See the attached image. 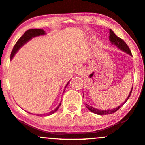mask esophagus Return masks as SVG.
<instances>
[{
    "instance_id": "esophagus-1",
    "label": "esophagus",
    "mask_w": 145,
    "mask_h": 145,
    "mask_svg": "<svg viewBox=\"0 0 145 145\" xmlns=\"http://www.w3.org/2000/svg\"><path fill=\"white\" fill-rule=\"evenodd\" d=\"M76 73H77V74H81V73H82V71H81V68L78 67L77 69H76Z\"/></svg>"
}]
</instances>
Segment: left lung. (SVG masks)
Returning a JSON list of instances; mask_svg holds the SVG:
<instances>
[{"instance_id":"left-lung-1","label":"left lung","mask_w":145,"mask_h":145,"mask_svg":"<svg viewBox=\"0 0 145 145\" xmlns=\"http://www.w3.org/2000/svg\"><path fill=\"white\" fill-rule=\"evenodd\" d=\"M109 40L110 42H111V44H113V45H115L116 47H118L119 49H120L121 50L123 51L124 52L127 53V54H130V56H132V53H131V51L130 48H129V47L127 46V45L126 43H125V41L123 40V39H121L120 37H117L116 35H115V34L114 33L113 30H111V29H110L109 30ZM132 89H133V87L132 88V89H131L130 93H129L128 96H127V98L125 99V101H124V103L123 104H121V105H120V106H117V108H113V109H109V110H99V109H97V108H93V107L89 106V105H87L86 104V106L87 107V108L88 109H89L90 111H91L92 113H95V114H97V115H108V114H112L113 113H115V112H116L117 110H119L120 108L123 105L126 103V101L127 100H128V98H130L131 93H132Z\"/></svg>"}]
</instances>
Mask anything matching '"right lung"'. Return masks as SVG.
<instances>
[{
	"label": "right lung",
	"mask_w": 145,
	"mask_h": 145,
	"mask_svg": "<svg viewBox=\"0 0 145 145\" xmlns=\"http://www.w3.org/2000/svg\"><path fill=\"white\" fill-rule=\"evenodd\" d=\"M44 35H45V32L43 30H41V29H30V30H28L26 32H25V33L24 34V35H22L20 39H19V40L17 41L16 43H15V45H14V47H13V50H12L11 54V57H10L11 60L13 59V56H15V54H16V52L19 50V49H20L21 47H22V46L24 45V44L26 43L27 42L29 41V40H30L32 38H33V37H37V36ZM69 83L66 84V87L68 86ZM64 90H65V89H64ZM60 105H61V103L59 104V105H58V106H57L55 110H52V111L49 112V113H47L46 115L43 114V115H38V116H44V115H52V114L55 113L56 110H57V109H58V108Z\"/></svg>",
	"instance_id": "right-lung-1"
}]
</instances>
